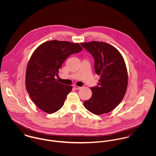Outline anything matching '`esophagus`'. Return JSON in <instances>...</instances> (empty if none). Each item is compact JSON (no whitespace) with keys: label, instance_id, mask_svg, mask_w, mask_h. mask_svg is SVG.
Returning <instances> with one entry per match:
<instances>
[{"label":"esophagus","instance_id":"1","mask_svg":"<svg viewBox=\"0 0 156 156\" xmlns=\"http://www.w3.org/2000/svg\"><path fill=\"white\" fill-rule=\"evenodd\" d=\"M73 88L76 90H78V89H80V87H78V86H76V85H74L73 86Z\"/></svg>","mask_w":156,"mask_h":156}]
</instances>
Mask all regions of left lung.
<instances>
[{
	"label": "left lung",
	"instance_id": "1",
	"mask_svg": "<svg viewBox=\"0 0 156 156\" xmlns=\"http://www.w3.org/2000/svg\"><path fill=\"white\" fill-rule=\"evenodd\" d=\"M94 59V69L100 76L97 86L91 87L92 95L83 103L85 108L95 115L114 109L126 94L128 76L124 60L113 46L104 42L81 43Z\"/></svg>",
	"mask_w": 156,
	"mask_h": 156
}]
</instances>
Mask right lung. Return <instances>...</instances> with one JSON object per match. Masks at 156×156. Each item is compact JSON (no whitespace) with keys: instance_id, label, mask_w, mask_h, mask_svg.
Listing matches in <instances>:
<instances>
[{"instance_id":"1","label":"right lung","mask_w":156,"mask_h":156,"mask_svg":"<svg viewBox=\"0 0 156 156\" xmlns=\"http://www.w3.org/2000/svg\"><path fill=\"white\" fill-rule=\"evenodd\" d=\"M82 50L78 43L52 40L45 42L34 51L28 62L26 87L36 106L48 113L59 111L72 89L55 79L67 58Z\"/></svg>"}]
</instances>
